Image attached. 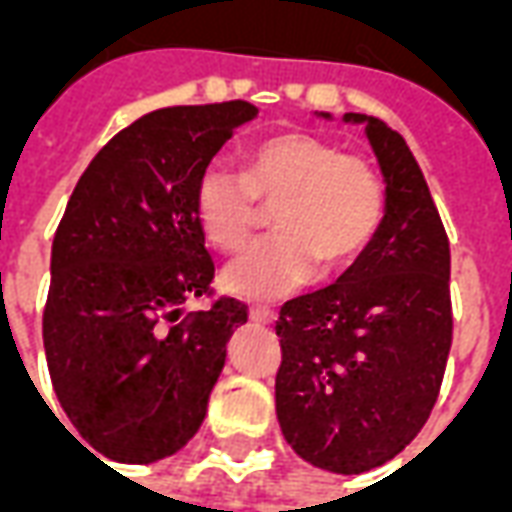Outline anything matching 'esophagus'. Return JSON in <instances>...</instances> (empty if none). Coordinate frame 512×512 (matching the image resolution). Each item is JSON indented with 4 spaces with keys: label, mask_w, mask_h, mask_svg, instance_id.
Returning a JSON list of instances; mask_svg holds the SVG:
<instances>
[{
    "label": "esophagus",
    "mask_w": 512,
    "mask_h": 512,
    "mask_svg": "<svg viewBox=\"0 0 512 512\" xmlns=\"http://www.w3.org/2000/svg\"><path fill=\"white\" fill-rule=\"evenodd\" d=\"M249 318L255 323H263V326H271V323L277 321L274 310H268V307H252V310H249Z\"/></svg>",
    "instance_id": "34e87169"
}]
</instances>
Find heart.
<instances>
[{"instance_id": "b5f03b06", "label": "heart", "mask_w": 512, "mask_h": 512, "mask_svg": "<svg viewBox=\"0 0 512 512\" xmlns=\"http://www.w3.org/2000/svg\"><path fill=\"white\" fill-rule=\"evenodd\" d=\"M277 235L224 271L244 299H277L307 285L318 268L337 271L365 252L384 219V183L362 156L312 134H277L246 158V175L213 164L194 191L202 233L222 252H241L263 209Z\"/></svg>"}]
</instances>
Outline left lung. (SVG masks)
<instances>
[{
  "label": "left lung",
  "instance_id": "obj_1",
  "mask_svg": "<svg viewBox=\"0 0 512 512\" xmlns=\"http://www.w3.org/2000/svg\"><path fill=\"white\" fill-rule=\"evenodd\" d=\"M343 120L365 126L384 219L334 285L279 310L277 419L299 458L365 474L406 450L439 397L452 345L450 244L406 139L378 117Z\"/></svg>",
  "mask_w": 512,
  "mask_h": 512
}]
</instances>
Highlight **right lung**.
I'll return each instance as SVG.
<instances>
[{"instance_id":"obj_1","label":"right lung","mask_w":512,"mask_h":512,"mask_svg":"<svg viewBox=\"0 0 512 512\" xmlns=\"http://www.w3.org/2000/svg\"><path fill=\"white\" fill-rule=\"evenodd\" d=\"M255 117L246 101L156 109L101 147L68 200L43 348L62 411L109 461L156 463L189 444L246 323L235 299L183 307L213 279L197 180Z\"/></svg>"}]
</instances>
